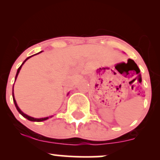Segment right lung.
I'll return each instance as SVG.
<instances>
[{
	"label": "right lung",
	"instance_id": "add662e5",
	"mask_svg": "<svg viewBox=\"0 0 160 160\" xmlns=\"http://www.w3.org/2000/svg\"><path fill=\"white\" fill-rule=\"evenodd\" d=\"M41 52H43V51H41ZM40 52L37 53V54H39ZM37 54H34V55H37ZM34 55H33V56H34ZM32 56H29V57H28V58H26V59H25V61L23 62V63L22 64L21 66H20V67L19 68H18V70H17V72H16V78H15V80H16V78H17V77H18V74H19V71H20V70H21V68H22V65H23V64L25 63V62H26L27 60L29 58H31V57H32ZM13 86H14V84H13ZM12 99H13L14 104H15V106H16V109H17V111H19V113H20V114H21L22 116H23V117H25V118H26L27 120H30V121H33V122H41V121H44V120H47V119H49V117H44V118H34V117H30V116H28V115L25 114V113H24L21 110L19 109V108L18 107L17 104H16V100H15V98H14V94H13V88H12Z\"/></svg>",
	"mask_w": 160,
	"mask_h": 160
}]
</instances>
